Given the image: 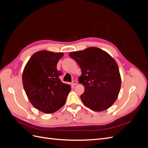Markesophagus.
Here are the masks:
<instances>
[{
	"mask_svg": "<svg viewBox=\"0 0 148 148\" xmlns=\"http://www.w3.org/2000/svg\"><path fill=\"white\" fill-rule=\"evenodd\" d=\"M72 83V84H73V85H76V84H77V82H76L75 80H73V81L72 82V83Z\"/></svg>",
	"mask_w": 148,
	"mask_h": 148,
	"instance_id": "1",
	"label": "esophagus"
}]
</instances>
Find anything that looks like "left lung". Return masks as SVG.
I'll use <instances>...</instances> for the list:
<instances>
[{"instance_id": "left-lung-1", "label": "left lung", "mask_w": 148, "mask_h": 148, "mask_svg": "<svg viewBox=\"0 0 148 148\" xmlns=\"http://www.w3.org/2000/svg\"><path fill=\"white\" fill-rule=\"evenodd\" d=\"M69 56L82 70L78 82L84 86L80 96L83 104L96 112L109 109L117 99L122 83L117 62L96 47L70 52Z\"/></svg>"}]
</instances>
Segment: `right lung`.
Here are the masks:
<instances>
[{
	"label": "right lung",
	"mask_w": 148,
	"mask_h": 148,
	"mask_svg": "<svg viewBox=\"0 0 148 148\" xmlns=\"http://www.w3.org/2000/svg\"><path fill=\"white\" fill-rule=\"evenodd\" d=\"M62 52L40 51L34 53L26 64L22 75L23 88L29 101L35 108L46 114L60 109L71 90L70 85L59 78L57 69Z\"/></svg>",
	"instance_id": "right-lung-1"
}]
</instances>
